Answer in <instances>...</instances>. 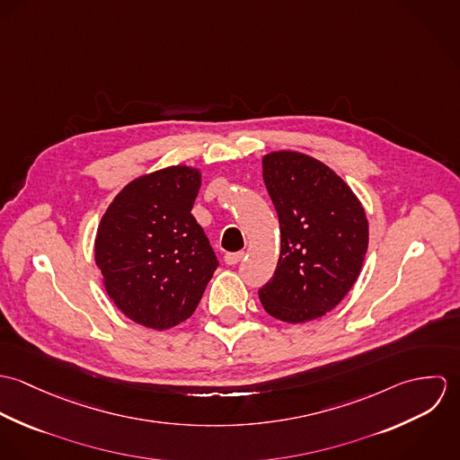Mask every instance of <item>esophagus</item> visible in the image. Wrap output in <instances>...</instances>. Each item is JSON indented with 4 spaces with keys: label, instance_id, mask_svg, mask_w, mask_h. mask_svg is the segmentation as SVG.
<instances>
[{
    "label": "esophagus",
    "instance_id": "1",
    "mask_svg": "<svg viewBox=\"0 0 460 460\" xmlns=\"http://www.w3.org/2000/svg\"><path fill=\"white\" fill-rule=\"evenodd\" d=\"M244 259V252H237V253H226L225 255V262L228 265H235Z\"/></svg>",
    "mask_w": 460,
    "mask_h": 460
}]
</instances>
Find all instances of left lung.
Returning a JSON list of instances; mask_svg holds the SVG:
<instances>
[{
  "mask_svg": "<svg viewBox=\"0 0 460 460\" xmlns=\"http://www.w3.org/2000/svg\"><path fill=\"white\" fill-rule=\"evenodd\" d=\"M262 175L279 221L281 252L259 290L263 310L301 324L331 312L352 288L368 248V219L352 190L301 152L263 155Z\"/></svg>",
  "mask_w": 460,
  "mask_h": 460,
  "instance_id": "obj_1",
  "label": "left lung"
}]
</instances>
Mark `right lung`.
I'll list each match as a JSON object with an SVG mask.
<instances>
[{"mask_svg":"<svg viewBox=\"0 0 460 460\" xmlns=\"http://www.w3.org/2000/svg\"><path fill=\"white\" fill-rule=\"evenodd\" d=\"M201 173L168 166L129 182L104 212L95 263L119 310L150 329L193 315L217 259L191 214Z\"/></svg>","mask_w":460,"mask_h":460,"instance_id":"right-lung-1","label":"right lung"}]
</instances>
